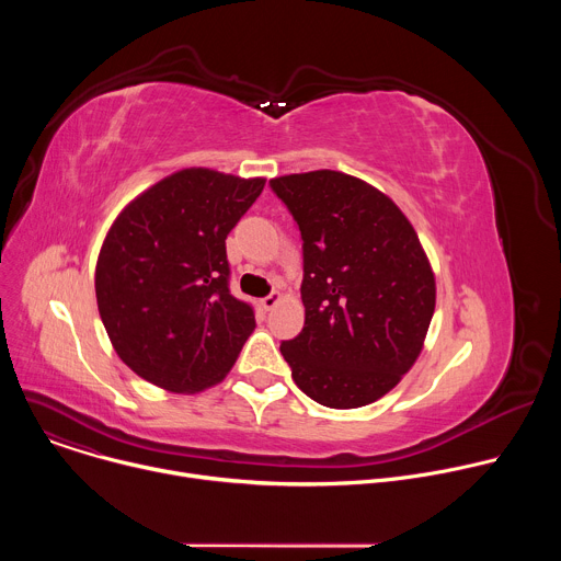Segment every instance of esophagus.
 Instances as JSON below:
<instances>
[{
  "mask_svg": "<svg viewBox=\"0 0 561 561\" xmlns=\"http://www.w3.org/2000/svg\"><path fill=\"white\" fill-rule=\"evenodd\" d=\"M282 299V295L275 290V293H271V295H266L264 299H262V306L266 308V310H271V308H275L277 306V301Z\"/></svg>",
  "mask_w": 561,
  "mask_h": 561,
  "instance_id": "1",
  "label": "esophagus"
}]
</instances>
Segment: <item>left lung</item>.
<instances>
[{"label":"left lung","instance_id":"left-lung-1","mask_svg":"<svg viewBox=\"0 0 561 561\" xmlns=\"http://www.w3.org/2000/svg\"><path fill=\"white\" fill-rule=\"evenodd\" d=\"M301 234L304 329L279 351L317 404L359 409L415 364L435 310L417 232L383 193L337 173L275 178Z\"/></svg>","mask_w":561,"mask_h":561}]
</instances>
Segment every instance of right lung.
Listing matches in <instances>:
<instances>
[{
  "mask_svg": "<svg viewBox=\"0 0 561 561\" xmlns=\"http://www.w3.org/2000/svg\"><path fill=\"white\" fill-rule=\"evenodd\" d=\"M264 184L186 169L115 219L95 271L98 308L117 355L146 381L213 386L253 333V304L230 293L226 237Z\"/></svg>",
  "mask_w": 561,
  "mask_h": 561,
  "instance_id": "1",
  "label": "right lung"
}]
</instances>
